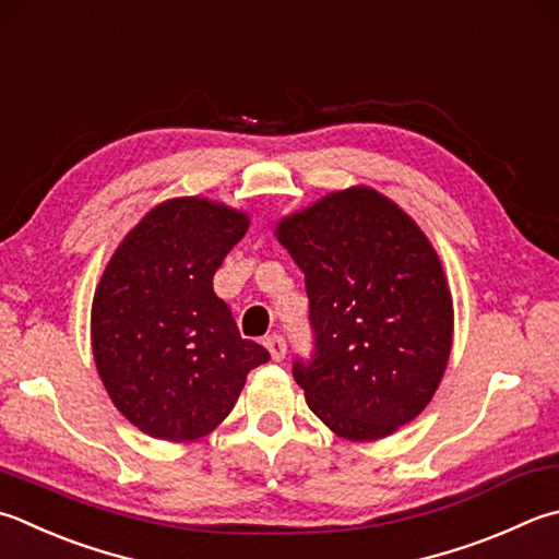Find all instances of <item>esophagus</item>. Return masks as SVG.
<instances>
[{"mask_svg": "<svg viewBox=\"0 0 559 559\" xmlns=\"http://www.w3.org/2000/svg\"><path fill=\"white\" fill-rule=\"evenodd\" d=\"M265 347L270 350V355H272V360H284V355H287V341L282 338V335H277V333H272V335H267L265 338Z\"/></svg>", "mask_w": 559, "mask_h": 559, "instance_id": "esophagus-1", "label": "esophagus"}]
</instances>
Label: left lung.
<instances>
[{"label":"left lung","mask_w":559,"mask_h":559,"mask_svg":"<svg viewBox=\"0 0 559 559\" xmlns=\"http://www.w3.org/2000/svg\"><path fill=\"white\" fill-rule=\"evenodd\" d=\"M304 272L311 360H294L307 404L335 436L379 440L433 399L452 347V297L438 252L392 199L331 192L282 218Z\"/></svg>","instance_id":"1"}]
</instances>
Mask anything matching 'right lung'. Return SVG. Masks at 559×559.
I'll use <instances>...</instances> for the list:
<instances>
[{
    "label": "right lung",
    "instance_id": "obj_1",
    "mask_svg": "<svg viewBox=\"0 0 559 559\" xmlns=\"http://www.w3.org/2000/svg\"><path fill=\"white\" fill-rule=\"evenodd\" d=\"M226 204H157L109 260L92 301V350L114 406L143 433L197 440L236 406L246 377L270 360L240 338L214 275L248 230Z\"/></svg>",
    "mask_w": 559,
    "mask_h": 559
}]
</instances>
